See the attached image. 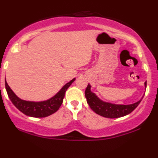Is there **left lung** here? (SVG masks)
I'll use <instances>...</instances> for the list:
<instances>
[{
    "mask_svg": "<svg viewBox=\"0 0 158 158\" xmlns=\"http://www.w3.org/2000/svg\"><path fill=\"white\" fill-rule=\"evenodd\" d=\"M145 87H146V82H145ZM90 85L88 84L85 92L87 104L96 114L110 118H120L132 113L138 107L143 97V96L141 99L135 103L127 104V105L111 104L109 102H103L98 98L97 96L90 90Z\"/></svg>",
    "mask_w": 158,
    "mask_h": 158,
    "instance_id": "left-lung-1",
    "label": "left lung"
}]
</instances>
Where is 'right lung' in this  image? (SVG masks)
Segmentation results:
<instances>
[{"label":"right lung","mask_w":158,"mask_h":158,"mask_svg":"<svg viewBox=\"0 0 158 158\" xmlns=\"http://www.w3.org/2000/svg\"><path fill=\"white\" fill-rule=\"evenodd\" d=\"M75 79L74 78L67 84L64 85L62 88L52 98L43 102H28V101L22 100L15 94V93L7 84L6 81H5V87L11 102L20 112L28 116L44 118L52 115L55 112L57 111L62 105L66 90L75 81Z\"/></svg>","instance_id":"right-lung-1"}]
</instances>
